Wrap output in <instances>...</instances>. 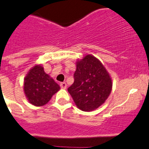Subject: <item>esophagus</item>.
I'll return each mask as SVG.
<instances>
[{"mask_svg":"<svg viewBox=\"0 0 149 149\" xmlns=\"http://www.w3.org/2000/svg\"><path fill=\"white\" fill-rule=\"evenodd\" d=\"M60 87L63 89H66L67 88V84L65 82L60 83Z\"/></svg>","mask_w":149,"mask_h":149,"instance_id":"1","label":"esophagus"}]
</instances>
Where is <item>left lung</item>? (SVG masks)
Masks as SVG:
<instances>
[{
  "label": "left lung",
  "instance_id": "1",
  "mask_svg": "<svg viewBox=\"0 0 149 149\" xmlns=\"http://www.w3.org/2000/svg\"><path fill=\"white\" fill-rule=\"evenodd\" d=\"M74 82L68 91L79 109L90 112L98 109L112 91V81L106 68L94 56L86 55L76 62Z\"/></svg>",
  "mask_w": 149,
  "mask_h": 149
}]
</instances>
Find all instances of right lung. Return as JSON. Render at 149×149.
I'll return each instance as SVG.
<instances>
[{"mask_svg": "<svg viewBox=\"0 0 149 149\" xmlns=\"http://www.w3.org/2000/svg\"><path fill=\"white\" fill-rule=\"evenodd\" d=\"M60 89L59 84L45 72L40 65L33 67L24 79V93L29 103L42 107L51 100Z\"/></svg>", "mask_w": 149, "mask_h": 149, "instance_id": "obj_1", "label": "right lung"}]
</instances>
